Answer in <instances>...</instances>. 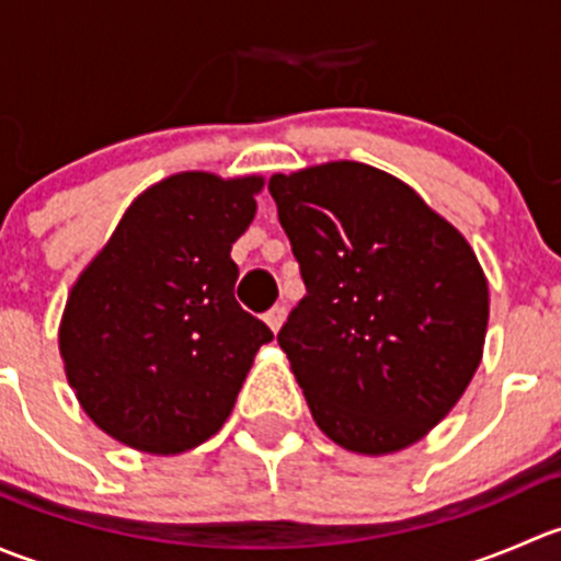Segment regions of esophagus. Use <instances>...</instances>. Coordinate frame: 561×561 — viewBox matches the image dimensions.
I'll use <instances>...</instances> for the list:
<instances>
[{"label":"esophagus","instance_id":"obj_1","mask_svg":"<svg viewBox=\"0 0 561 561\" xmlns=\"http://www.w3.org/2000/svg\"><path fill=\"white\" fill-rule=\"evenodd\" d=\"M285 307H274V309H271V312H265V322H268V328H271V331H279V328H282V322H285Z\"/></svg>","mask_w":561,"mask_h":561}]
</instances>
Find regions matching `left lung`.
<instances>
[{"label":"left lung","mask_w":561,"mask_h":561,"mask_svg":"<svg viewBox=\"0 0 561 561\" xmlns=\"http://www.w3.org/2000/svg\"><path fill=\"white\" fill-rule=\"evenodd\" d=\"M307 296L279 347L325 437L386 456L426 437L472 380L489 282L461 233L364 162L271 175Z\"/></svg>","instance_id":"obj_1"}]
</instances>
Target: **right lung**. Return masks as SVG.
Segmentation results:
<instances>
[{
  "instance_id": "right-lung-1",
  "label": "right lung",
  "mask_w": 561,
  "mask_h": 561,
  "mask_svg": "<svg viewBox=\"0 0 561 561\" xmlns=\"http://www.w3.org/2000/svg\"><path fill=\"white\" fill-rule=\"evenodd\" d=\"M260 175L175 173L124 211L67 298L59 353L83 412L118 443L184 454L222 428L274 333L239 307L236 239Z\"/></svg>"
}]
</instances>
